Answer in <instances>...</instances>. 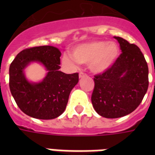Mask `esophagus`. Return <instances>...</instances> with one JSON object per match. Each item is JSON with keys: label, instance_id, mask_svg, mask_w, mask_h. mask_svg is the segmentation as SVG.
I'll use <instances>...</instances> for the list:
<instances>
[{"label": "esophagus", "instance_id": "1", "mask_svg": "<svg viewBox=\"0 0 155 155\" xmlns=\"http://www.w3.org/2000/svg\"><path fill=\"white\" fill-rule=\"evenodd\" d=\"M85 76H87V75H86V74H85V73H84V72H80V74H79V77H80V79H81V78H83V77H85Z\"/></svg>", "mask_w": 155, "mask_h": 155}]
</instances>
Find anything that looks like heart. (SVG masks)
Here are the masks:
<instances>
[{"mask_svg": "<svg viewBox=\"0 0 155 155\" xmlns=\"http://www.w3.org/2000/svg\"><path fill=\"white\" fill-rule=\"evenodd\" d=\"M72 56L63 54L62 62L64 65L75 68L79 63L89 66L92 72L102 74L115 64L120 56V47L115 42L92 41L74 47Z\"/></svg>", "mask_w": 155, "mask_h": 155, "instance_id": "obj_1", "label": "heart"}]
</instances>
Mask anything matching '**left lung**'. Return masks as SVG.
<instances>
[{"label": "left lung", "mask_w": 155, "mask_h": 155, "mask_svg": "<svg viewBox=\"0 0 155 155\" xmlns=\"http://www.w3.org/2000/svg\"><path fill=\"white\" fill-rule=\"evenodd\" d=\"M121 54L106 72L96 75L92 95L93 108L105 118H118L134 111L149 85L148 66L141 50L120 37Z\"/></svg>", "instance_id": "1"}]
</instances>
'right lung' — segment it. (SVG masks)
<instances>
[{
    "instance_id": "1",
    "label": "right lung",
    "mask_w": 155,
    "mask_h": 155,
    "mask_svg": "<svg viewBox=\"0 0 155 155\" xmlns=\"http://www.w3.org/2000/svg\"><path fill=\"white\" fill-rule=\"evenodd\" d=\"M60 51L52 46L23 50L9 67V88L21 110L31 117L51 120L65 111L71 91L79 82L78 73L65 74L60 69ZM41 64L47 74L41 81H30L25 68Z\"/></svg>"
}]
</instances>
